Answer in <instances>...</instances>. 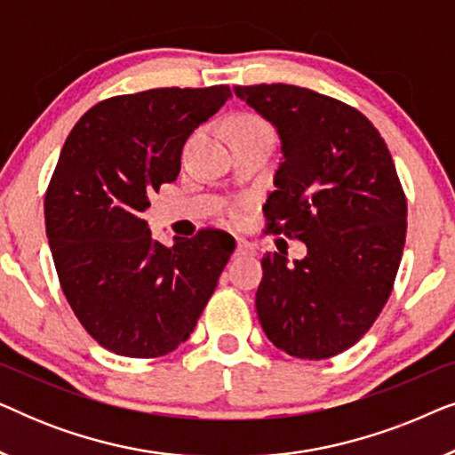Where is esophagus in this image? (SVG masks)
Segmentation results:
<instances>
[{
	"label": "esophagus",
	"mask_w": 455,
	"mask_h": 455,
	"mask_svg": "<svg viewBox=\"0 0 455 455\" xmlns=\"http://www.w3.org/2000/svg\"><path fill=\"white\" fill-rule=\"evenodd\" d=\"M242 254H254V248L248 240L235 238V257H242Z\"/></svg>",
	"instance_id": "34e87169"
}]
</instances>
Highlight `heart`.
<instances>
[{"instance_id":"b5f03b06","label":"heart","mask_w":455,"mask_h":455,"mask_svg":"<svg viewBox=\"0 0 455 455\" xmlns=\"http://www.w3.org/2000/svg\"><path fill=\"white\" fill-rule=\"evenodd\" d=\"M229 134L234 139H269L273 140V128L269 122L257 114H240L229 122ZM244 215V203H238L232 207V217L240 220Z\"/></svg>"}]
</instances>
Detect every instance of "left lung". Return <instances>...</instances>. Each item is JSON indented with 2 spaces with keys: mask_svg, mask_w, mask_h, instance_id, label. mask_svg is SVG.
<instances>
[{
  "mask_svg": "<svg viewBox=\"0 0 455 455\" xmlns=\"http://www.w3.org/2000/svg\"><path fill=\"white\" fill-rule=\"evenodd\" d=\"M234 91L282 139L265 234L308 251L294 265L279 252L260 260V327L290 356H338L369 331L394 290L408 213L395 164L369 117L338 99L294 84Z\"/></svg>",
  "mask_w": 455,
  "mask_h": 455,
  "instance_id": "8db88e82",
  "label": "left lung"
}]
</instances>
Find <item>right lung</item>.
I'll return each mask as SVG.
<instances>
[{
  "label": "right lung",
  "mask_w": 455,
  "mask_h": 455,
  "mask_svg": "<svg viewBox=\"0 0 455 455\" xmlns=\"http://www.w3.org/2000/svg\"><path fill=\"white\" fill-rule=\"evenodd\" d=\"M232 97L226 84L117 95L68 134L45 192L60 285L86 333L128 358H159L195 331L234 244L221 229L165 246L142 213L180 173L195 128Z\"/></svg>",
  "instance_id": "1"
}]
</instances>
